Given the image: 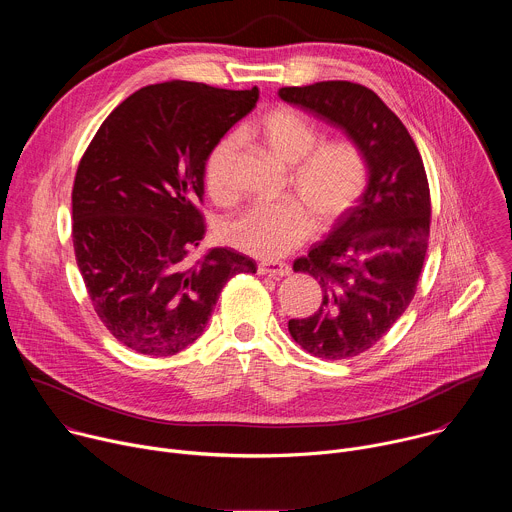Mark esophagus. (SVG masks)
I'll list each match as a JSON object with an SVG mask.
<instances>
[{
  "mask_svg": "<svg viewBox=\"0 0 512 512\" xmlns=\"http://www.w3.org/2000/svg\"><path fill=\"white\" fill-rule=\"evenodd\" d=\"M257 271L261 275H269V277H285V275H289L291 267L281 261H263V263H259Z\"/></svg>",
  "mask_w": 512,
  "mask_h": 512,
  "instance_id": "esophagus-1",
  "label": "esophagus"
}]
</instances>
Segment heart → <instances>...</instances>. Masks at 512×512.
<instances>
[{"label": "heart", "instance_id": "1", "mask_svg": "<svg viewBox=\"0 0 512 512\" xmlns=\"http://www.w3.org/2000/svg\"><path fill=\"white\" fill-rule=\"evenodd\" d=\"M269 152L291 168L289 184L300 200L257 202L227 218L221 239L259 259H277L300 247L314 233L313 216L328 229L350 212L369 184V164L352 141L320 143L318 129L300 113L277 107L255 125ZM237 148L233 135L210 150L204 164L208 194L227 202L233 196L227 166Z\"/></svg>", "mask_w": 512, "mask_h": 512}]
</instances>
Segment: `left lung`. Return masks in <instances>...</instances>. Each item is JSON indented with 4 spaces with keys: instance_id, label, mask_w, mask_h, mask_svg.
Listing matches in <instances>:
<instances>
[{
    "instance_id": "8db88e82",
    "label": "left lung",
    "mask_w": 512,
    "mask_h": 512,
    "mask_svg": "<svg viewBox=\"0 0 512 512\" xmlns=\"http://www.w3.org/2000/svg\"><path fill=\"white\" fill-rule=\"evenodd\" d=\"M279 97L340 127L369 164L356 206L314 243L294 271L312 275L322 304L287 328L306 352L352 358L377 344L411 304L427 253L431 200L423 160L401 119L356 83L283 87Z\"/></svg>"
}]
</instances>
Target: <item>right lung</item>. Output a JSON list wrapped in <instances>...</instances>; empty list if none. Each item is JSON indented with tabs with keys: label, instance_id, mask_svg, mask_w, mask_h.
Masks as SVG:
<instances>
[{
	"label": "right lung",
	"instance_id": "1",
	"mask_svg": "<svg viewBox=\"0 0 512 512\" xmlns=\"http://www.w3.org/2000/svg\"><path fill=\"white\" fill-rule=\"evenodd\" d=\"M259 89L170 81L135 91L103 121L72 186V243L105 328L145 356H172L206 328L225 283L257 263L229 247L196 263L198 208L214 145Z\"/></svg>",
	"mask_w": 512,
	"mask_h": 512
}]
</instances>
